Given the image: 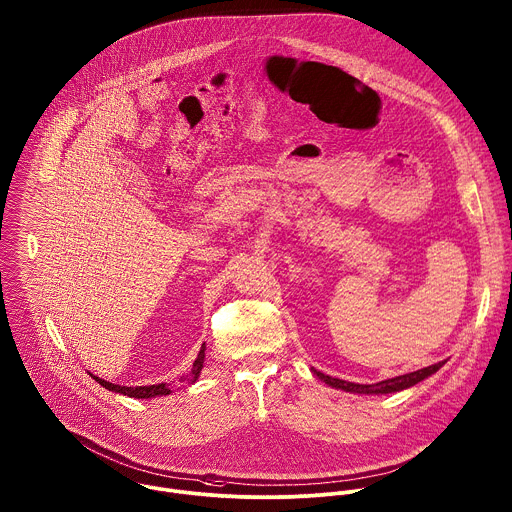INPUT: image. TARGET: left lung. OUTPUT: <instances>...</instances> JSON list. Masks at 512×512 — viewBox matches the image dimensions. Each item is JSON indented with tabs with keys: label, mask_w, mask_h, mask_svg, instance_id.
I'll use <instances>...</instances> for the list:
<instances>
[{
	"label": "left lung",
	"mask_w": 512,
	"mask_h": 512,
	"mask_svg": "<svg viewBox=\"0 0 512 512\" xmlns=\"http://www.w3.org/2000/svg\"><path fill=\"white\" fill-rule=\"evenodd\" d=\"M447 361H441V363H435L431 367H425V369H419L415 373H407V375H401V377H395V379H387V381H381V383H375V385H359V383H349V381H343V379H335V377H329L321 371H317L315 367L311 369L313 375H317L325 385L329 387H335V389H341V391H347V393H357V395H391V393H399V391H405L409 387H415L417 383L425 381L427 377L435 375Z\"/></svg>",
	"instance_id": "obj_1"
}]
</instances>
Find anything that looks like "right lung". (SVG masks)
<instances>
[{
    "mask_svg": "<svg viewBox=\"0 0 512 512\" xmlns=\"http://www.w3.org/2000/svg\"><path fill=\"white\" fill-rule=\"evenodd\" d=\"M203 359H205V343L201 345V351L193 363V369L189 373L191 379H187L189 383H195L201 375V369H203ZM91 375V373H89ZM91 379H95L101 387H105L107 391H115V393H121V395H127V397H135V399H153V397H163V395H169L171 393V387L167 383H159V385H145V387H123V385H115V383H109V381H103L95 375H91ZM181 381H185V377H181Z\"/></svg>",
    "mask_w": 512,
    "mask_h": 512,
    "instance_id": "right-lung-1",
    "label": "right lung"
}]
</instances>
